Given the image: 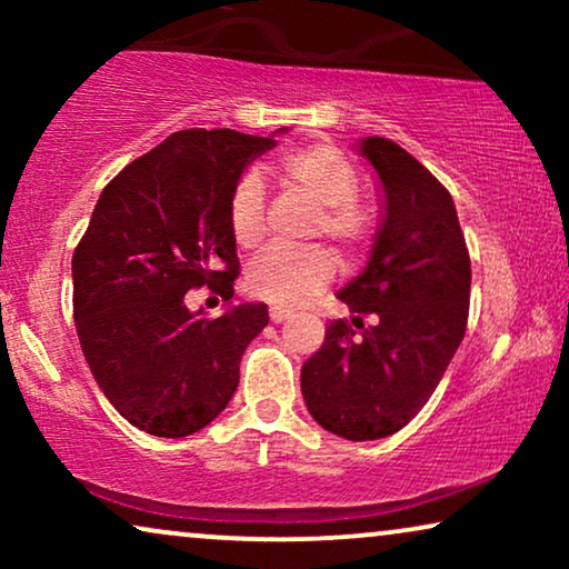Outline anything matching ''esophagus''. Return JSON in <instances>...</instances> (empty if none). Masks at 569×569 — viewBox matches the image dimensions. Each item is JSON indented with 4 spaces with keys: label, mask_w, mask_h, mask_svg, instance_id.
<instances>
[{
    "label": "esophagus",
    "mask_w": 569,
    "mask_h": 569,
    "mask_svg": "<svg viewBox=\"0 0 569 569\" xmlns=\"http://www.w3.org/2000/svg\"><path fill=\"white\" fill-rule=\"evenodd\" d=\"M292 316V310H287V308H279V306H274V308H269V318L274 323H282V321H287V318Z\"/></svg>",
    "instance_id": "obj_1"
}]
</instances>
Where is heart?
<instances>
[{
  "label": "heart",
  "mask_w": 569,
  "mask_h": 569,
  "mask_svg": "<svg viewBox=\"0 0 569 569\" xmlns=\"http://www.w3.org/2000/svg\"><path fill=\"white\" fill-rule=\"evenodd\" d=\"M284 183L318 207L313 236L333 240L345 253H357L370 236V217L357 204V176L345 154L329 144L290 152L282 158ZM263 183L256 173L238 181L230 197V230L240 248H256L267 236L263 222ZM339 261L329 248L310 246L300 251L271 248L248 269V290L274 306H302L337 277Z\"/></svg>",
  "instance_id": "heart-1"
}]
</instances>
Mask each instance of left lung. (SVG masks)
Returning <instances> with one entry per match:
<instances>
[{"mask_svg": "<svg viewBox=\"0 0 569 569\" xmlns=\"http://www.w3.org/2000/svg\"><path fill=\"white\" fill-rule=\"evenodd\" d=\"M355 147L380 181L376 240L337 292L352 321L326 326L300 388L323 430L360 442L399 432L430 401L466 333L471 261L453 199L422 162L383 137Z\"/></svg>", "mask_w": 569, "mask_h": 569, "instance_id": "obj_1", "label": "left lung"}]
</instances>
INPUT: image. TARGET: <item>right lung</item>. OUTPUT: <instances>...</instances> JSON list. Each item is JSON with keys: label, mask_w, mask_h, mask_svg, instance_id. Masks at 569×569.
<instances>
[{"label": "right lung", "mask_w": 569, "mask_h": 569, "mask_svg": "<svg viewBox=\"0 0 569 569\" xmlns=\"http://www.w3.org/2000/svg\"><path fill=\"white\" fill-rule=\"evenodd\" d=\"M232 129H183L106 186L72 256L74 326L100 391L139 430L186 438L236 393L240 357L269 323L263 302H230L238 277L230 197L277 144ZM212 286L220 319L184 292Z\"/></svg>", "instance_id": "add662e5"}]
</instances>
